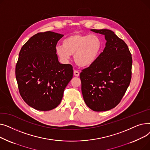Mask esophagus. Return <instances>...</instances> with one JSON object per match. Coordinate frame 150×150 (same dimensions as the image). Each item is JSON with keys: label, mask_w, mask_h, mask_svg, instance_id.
<instances>
[{"label": "esophagus", "mask_w": 150, "mask_h": 150, "mask_svg": "<svg viewBox=\"0 0 150 150\" xmlns=\"http://www.w3.org/2000/svg\"><path fill=\"white\" fill-rule=\"evenodd\" d=\"M74 75H75V76H80V73L78 72V71H76V70H74Z\"/></svg>", "instance_id": "34e87169"}]
</instances>
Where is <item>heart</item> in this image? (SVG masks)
Listing matches in <instances>:
<instances>
[{"mask_svg":"<svg viewBox=\"0 0 150 150\" xmlns=\"http://www.w3.org/2000/svg\"><path fill=\"white\" fill-rule=\"evenodd\" d=\"M102 48V42L96 35L76 33L65 38L62 45L56 47L57 53L64 61L74 54L76 64L81 67L92 66L98 59Z\"/></svg>","mask_w":150,"mask_h":150,"instance_id":"1","label":"heart"}]
</instances>
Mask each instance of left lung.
<instances>
[{"instance_id":"1","label":"left lung","mask_w":150,"mask_h":150,"mask_svg":"<svg viewBox=\"0 0 150 150\" xmlns=\"http://www.w3.org/2000/svg\"><path fill=\"white\" fill-rule=\"evenodd\" d=\"M105 36L103 52L80 74L84 101L94 111L115 108L125 95L131 79L132 57L128 47L114 31L91 29Z\"/></svg>"}]
</instances>
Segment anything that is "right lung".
I'll use <instances>...</instances> for the list:
<instances>
[{
	"label": "right lung",
	"instance_id": "1",
	"mask_svg": "<svg viewBox=\"0 0 150 150\" xmlns=\"http://www.w3.org/2000/svg\"><path fill=\"white\" fill-rule=\"evenodd\" d=\"M64 35L39 33L22 46L16 66V78L22 99L38 111H47L61 103L73 77L70 64H61L56 45Z\"/></svg>",
	"mask_w": 150,
	"mask_h": 150
}]
</instances>
